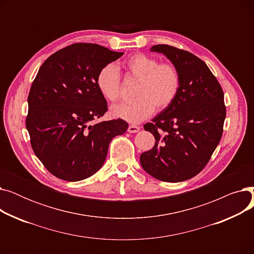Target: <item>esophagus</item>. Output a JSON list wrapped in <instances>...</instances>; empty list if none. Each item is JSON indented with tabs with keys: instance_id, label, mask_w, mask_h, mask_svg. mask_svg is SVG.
Masks as SVG:
<instances>
[{
	"instance_id": "esophagus-1",
	"label": "esophagus",
	"mask_w": 254,
	"mask_h": 254,
	"mask_svg": "<svg viewBox=\"0 0 254 254\" xmlns=\"http://www.w3.org/2000/svg\"><path fill=\"white\" fill-rule=\"evenodd\" d=\"M140 130V127L135 126V125H130L127 127V131L128 132H138Z\"/></svg>"
}]
</instances>
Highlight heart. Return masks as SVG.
<instances>
[{"label":"heart","instance_id":"b5f03b06","mask_svg":"<svg viewBox=\"0 0 254 254\" xmlns=\"http://www.w3.org/2000/svg\"><path fill=\"white\" fill-rule=\"evenodd\" d=\"M127 73L137 80L132 95L134 101L115 105L111 114L127 123L138 124L148 118L155 110L164 111L174 103L181 87V73L175 64H159L158 60L144 53H136L124 62ZM97 87L109 102L120 98L122 84L116 66L104 65L97 75Z\"/></svg>","mask_w":254,"mask_h":254}]
</instances>
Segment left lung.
Instances as JSON below:
<instances>
[{
    "mask_svg": "<svg viewBox=\"0 0 254 254\" xmlns=\"http://www.w3.org/2000/svg\"><path fill=\"white\" fill-rule=\"evenodd\" d=\"M181 73L178 96L144 129L155 138L153 148L140 156L142 168L165 182H181L201 172L221 139L225 119L223 90L208 65L192 53L158 44Z\"/></svg>",
    "mask_w": 254,
    "mask_h": 254,
    "instance_id": "obj_1",
    "label": "left lung"
}]
</instances>
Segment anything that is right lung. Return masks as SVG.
I'll list each match as a JSON object with an SVG mask.
<instances>
[{
    "label": "right lung",
    "mask_w": 254,
    "mask_h": 254,
    "mask_svg": "<svg viewBox=\"0 0 254 254\" xmlns=\"http://www.w3.org/2000/svg\"><path fill=\"white\" fill-rule=\"evenodd\" d=\"M92 43H75L50 56L32 83L25 126L32 148L56 177L79 181L99 171L111 140L128 125L113 119L90 125L107 110L97 87L104 65L123 57Z\"/></svg>",
    "instance_id": "obj_1"
}]
</instances>
